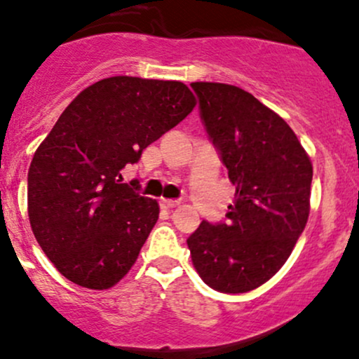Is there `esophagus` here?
Wrapping results in <instances>:
<instances>
[{
  "instance_id": "esophagus-1",
  "label": "esophagus",
  "mask_w": 359,
  "mask_h": 359,
  "mask_svg": "<svg viewBox=\"0 0 359 359\" xmlns=\"http://www.w3.org/2000/svg\"><path fill=\"white\" fill-rule=\"evenodd\" d=\"M161 206H163V208H167V210H170V208H175V206H179V201H173V199H161Z\"/></svg>"
}]
</instances>
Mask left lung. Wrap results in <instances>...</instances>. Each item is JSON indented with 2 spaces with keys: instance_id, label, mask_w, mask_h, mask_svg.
<instances>
[{
  "instance_id": "8db88e82",
  "label": "left lung",
  "mask_w": 359,
  "mask_h": 359,
  "mask_svg": "<svg viewBox=\"0 0 359 359\" xmlns=\"http://www.w3.org/2000/svg\"><path fill=\"white\" fill-rule=\"evenodd\" d=\"M206 132L236 186L225 224L201 222L187 246L211 289L249 292L270 280L309 217L313 165L284 118L248 90L192 82Z\"/></svg>"
}]
</instances>
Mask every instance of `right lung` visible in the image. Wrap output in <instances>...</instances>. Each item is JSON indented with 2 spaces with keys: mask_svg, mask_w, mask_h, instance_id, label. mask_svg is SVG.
I'll use <instances>...</instances> for the list:
<instances>
[{
  "mask_svg": "<svg viewBox=\"0 0 359 359\" xmlns=\"http://www.w3.org/2000/svg\"><path fill=\"white\" fill-rule=\"evenodd\" d=\"M194 107L182 82L116 75L79 93L60 115L30 161L27 211L63 277L104 290L129 273L160 206L122 184L120 170Z\"/></svg>",
  "mask_w": 359,
  "mask_h": 359,
  "instance_id": "1",
  "label": "right lung"
}]
</instances>
